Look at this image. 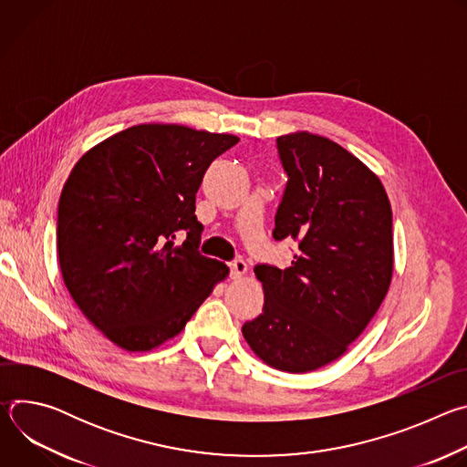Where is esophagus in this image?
<instances>
[{
    "instance_id": "obj_1",
    "label": "esophagus",
    "mask_w": 467,
    "mask_h": 467,
    "mask_svg": "<svg viewBox=\"0 0 467 467\" xmlns=\"http://www.w3.org/2000/svg\"><path fill=\"white\" fill-rule=\"evenodd\" d=\"M229 268H231V279H242L245 274H247V264L244 262V260H233L231 264H229Z\"/></svg>"
}]
</instances>
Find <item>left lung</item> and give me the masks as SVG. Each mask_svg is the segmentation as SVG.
Instances as JSON below:
<instances>
[{
  "instance_id": "left-lung-1",
  "label": "left lung",
  "mask_w": 467,
  "mask_h": 467,
  "mask_svg": "<svg viewBox=\"0 0 467 467\" xmlns=\"http://www.w3.org/2000/svg\"><path fill=\"white\" fill-rule=\"evenodd\" d=\"M277 148L288 182L274 236L299 253L285 270L256 265L264 308L242 335L268 366L306 373L340 358L388 294L391 207L380 179L337 142L296 130Z\"/></svg>"
}]
</instances>
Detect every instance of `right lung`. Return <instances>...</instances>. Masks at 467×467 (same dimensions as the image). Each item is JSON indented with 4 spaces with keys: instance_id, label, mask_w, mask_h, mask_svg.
Returning <instances> with one entry per match:
<instances>
[{
    "instance_id": "add662e5",
    "label": "right lung",
    "mask_w": 467,
    "mask_h": 467,
    "mask_svg": "<svg viewBox=\"0 0 467 467\" xmlns=\"http://www.w3.org/2000/svg\"><path fill=\"white\" fill-rule=\"evenodd\" d=\"M240 139L177 123H140L90 148L58 199L60 274L85 317L114 346L142 353L177 337L227 279L199 254L195 193ZM184 230L187 240L174 244Z\"/></svg>"
}]
</instances>
